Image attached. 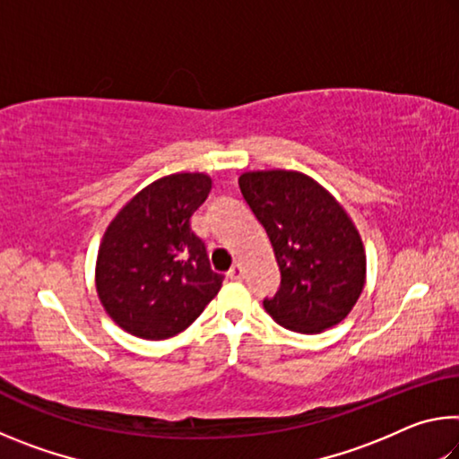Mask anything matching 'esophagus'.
Listing matches in <instances>:
<instances>
[{
    "label": "esophagus",
    "mask_w": 459,
    "mask_h": 459,
    "mask_svg": "<svg viewBox=\"0 0 459 459\" xmlns=\"http://www.w3.org/2000/svg\"><path fill=\"white\" fill-rule=\"evenodd\" d=\"M229 277L232 279V281H240V279H243V267L237 263V265L229 271Z\"/></svg>",
    "instance_id": "obj_1"
}]
</instances>
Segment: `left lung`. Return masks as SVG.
<instances>
[{
	"instance_id": "1",
	"label": "left lung",
	"mask_w": 459,
	"mask_h": 459,
	"mask_svg": "<svg viewBox=\"0 0 459 459\" xmlns=\"http://www.w3.org/2000/svg\"><path fill=\"white\" fill-rule=\"evenodd\" d=\"M248 208L273 245L281 285L263 307L287 330L317 333L340 324L360 298L367 255L336 198L301 172L238 178Z\"/></svg>"
}]
</instances>
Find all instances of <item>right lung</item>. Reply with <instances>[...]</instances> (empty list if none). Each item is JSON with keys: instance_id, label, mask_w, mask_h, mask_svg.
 I'll use <instances>...</instances> for the list:
<instances>
[{"instance_id": "add662e5", "label": "right lung", "mask_w": 459, "mask_h": 459, "mask_svg": "<svg viewBox=\"0 0 459 459\" xmlns=\"http://www.w3.org/2000/svg\"><path fill=\"white\" fill-rule=\"evenodd\" d=\"M206 174H172L135 194L103 237L97 293L111 320L143 340L188 328L219 293L206 245L194 235L192 214L208 198Z\"/></svg>"}]
</instances>
